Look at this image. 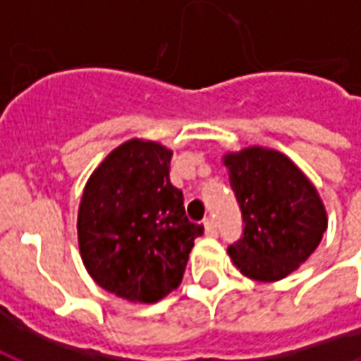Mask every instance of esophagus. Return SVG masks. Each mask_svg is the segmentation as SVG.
Masks as SVG:
<instances>
[{"mask_svg": "<svg viewBox=\"0 0 361 361\" xmlns=\"http://www.w3.org/2000/svg\"><path fill=\"white\" fill-rule=\"evenodd\" d=\"M204 234L207 235H219V226H216V222L212 219L204 220Z\"/></svg>", "mask_w": 361, "mask_h": 361, "instance_id": "obj_1", "label": "esophagus"}]
</instances>
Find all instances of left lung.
Returning <instances> with one entry per match:
<instances>
[{
	"instance_id": "8db88e82",
	"label": "left lung",
	"mask_w": 361,
	"mask_h": 361,
	"mask_svg": "<svg viewBox=\"0 0 361 361\" xmlns=\"http://www.w3.org/2000/svg\"><path fill=\"white\" fill-rule=\"evenodd\" d=\"M224 166L245 224L228 255L247 279H286L325 234L326 212L317 189L279 150L250 147L228 152Z\"/></svg>"
}]
</instances>
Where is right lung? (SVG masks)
<instances>
[{"label": "right lung", "mask_w": 361, "mask_h": 361, "mask_svg": "<svg viewBox=\"0 0 361 361\" xmlns=\"http://www.w3.org/2000/svg\"><path fill=\"white\" fill-rule=\"evenodd\" d=\"M170 160L164 145L131 139L104 158L82 191V263L98 286L129 302H158L180 286L193 242L203 235L170 183Z\"/></svg>", "instance_id": "right-lung-1"}]
</instances>
